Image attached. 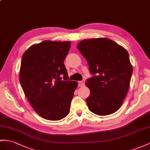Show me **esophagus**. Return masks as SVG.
Segmentation results:
<instances>
[{
  "instance_id": "34e87169",
  "label": "esophagus",
  "mask_w": 150,
  "mask_h": 150,
  "mask_svg": "<svg viewBox=\"0 0 150 150\" xmlns=\"http://www.w3.org/2000/svg\"><path fill=\"white\" fill-rule=\"evenodd\" d=\"M84 85H85V81H84V80L79 82V87H83Z\"/></svg>"
}]
</instances>
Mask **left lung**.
<instances>
[{
    "mask_svg": "<svg viewBox=\"0 0 150 150\" xmlns=\"http://www.w3.org/2000/svg\"><path fill=\"white\" fill-rule=\"evenodd\" d=\"M76 47L94 75L85 83L90 90L86 99L89 110L100 116L117 112L127 94L132 74L127 51L107 38L83 40Z\"/></svg>",
    "mask_w": 150,
    "mask_h": 150,
    "instance_id": "1",
    "label": "left lung"
}]
</instances>
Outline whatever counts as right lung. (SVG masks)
Segmentation results:
<instances>
[{
	"label": "right lung",
	"instance_id": "add662e5",
	"mask_svg": "<svg viewBox=\"0 0 150 150\" xmlns=\"http://www.w3.org/2000/svg\"><path fill=\"white\" fill-rule=\"evenodd\" d=\"M70 45V41L44 40L30 46L22 56V89L35 112L46 120H59L70 113L78 86L68 80L63 63Z\"/></svg>",
	"mask_w": 150,
	"mask_h": 150
}]
</instances>
